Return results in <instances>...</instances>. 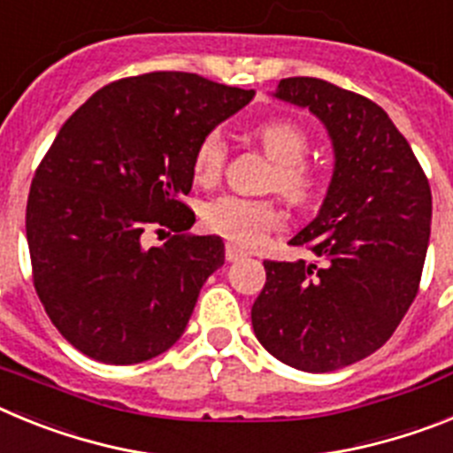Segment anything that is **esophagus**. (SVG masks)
Here are the masks:
<instances>
[{
    "label": "esophagus",
    "instance_id": "esophagus-1",
    "mask_svg": "<svg viewBox=\"0 0 453 453\" xmlns=\"http://www.w3.org/2000/svg\"><path fill=\"white\" fill-rule=\"evenodd\" d=\"M224 256H226V261L234 263V261H240L242 256H247L245 250H240V247L231 245V242H226V247H224Z\"/></svg>",
    "mask_w": 453,
    "mask_h": 453
}]
</instances>
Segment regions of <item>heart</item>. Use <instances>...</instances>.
<instances>
[{"label":"heart","mask_w":453,"mask_h":453,"mask_svg":"<svg viewBox=\"0 0 453 453\" xmlns=\"http://www.w3.org/2000/svg\"><path fill=\"white\" fill-rule=\"evenodd\" d=\"M256 142L263 154L274 163L272 188L286 195L292 202H308L318 188L313 167L303 158L308 156V134L295 122L272 119L254 129ZM226 161V140L219 131H208L199 140L192 156V174L202 186H211L222 177ZM203 224L213 234L238 245H258L267 231L281 226L283 215L274 202L267 199H242L235 195H222L203 206Z\"/></svg>","instance_id":"heart-1"}]
</instances>
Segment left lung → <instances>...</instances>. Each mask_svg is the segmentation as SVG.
<instances>
[{
	"instance_id": "1",
	"label": "left lung",
	"mask_w": 453,
	"mask_h": 453,
	"mask_svg": "<svg viewBox=\"0 0 453 453\" xmlns=\"http://www.w3.org/2000/svg\"><path fill=\"white\" fill-rule=\"evenodd\" d=\"M326 127L335 167L318 218L290 240L315 261H265L251 306L274 358L334 372L374 354L418 295L431 234V188L408 140L372 99L313 77L274 92Z\"/></svg>"
}]
</instances>
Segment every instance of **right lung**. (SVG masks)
Returning a JSON list of instances; mask_svg holds the SVG:
<instances>
[{
    "instance_id": "add662e5",
    "label": "right lung",
    "mask_w": 453,
    "mask_h": 453,
    "mask_svg": "<svg viewBox=\"0 0 453 453\" xmlns=\"http://www.w3.org/2000/svg\"><path fill=\"white\" fill-rule=\"evenodd\" d=\"M254 90L190 72H150L97 90L61 127L27 202L34 286L81 354L134 365L170 349L203 281L224 265L219 235H188L199 140ZM175 235L142 245L145 230Z\"/></svg>"
}]
</instances>
